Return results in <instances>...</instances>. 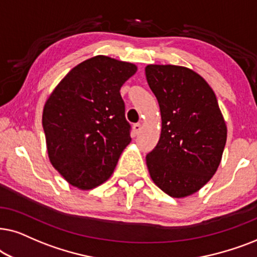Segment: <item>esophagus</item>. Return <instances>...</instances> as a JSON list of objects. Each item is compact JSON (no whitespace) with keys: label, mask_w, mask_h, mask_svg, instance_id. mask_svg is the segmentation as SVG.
Masks as SVG:
<instances>
[{"label":"esophagus","mask_w":257,"mask_h":257,"mask_svg":"<svg viewBox=\"0 0 257 257\" xmlns=\"http://www.w3.org/2000/svg\"><path fill=\"white\" fill-rule=\"evenodd\" d=\"M141 129H142L141 123H135V124L133 125V131H134L135 134H139V133L141 132Z\"/></svg>","instance_id":"1"}]
</instances>
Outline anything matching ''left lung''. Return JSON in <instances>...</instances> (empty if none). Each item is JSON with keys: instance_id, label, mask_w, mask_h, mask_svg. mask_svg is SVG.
Instances as JSON below:
<instances>
[{"instance_id": "left-lung-1", "label": "left lung", "mask_w": 257, "mask_h": 257, "mask_svg": "<svg viewBox=\"0 0 257 257\" xmlns=\"http://www.w3.org/2000/svg\"><path fill=\"white\" fill-rule=\"evenodd\" d=\"M146 77L159 101L162 129L147 155L154 183L175 198L196 193L221 163L227 125L207 81L189 68L148 64Z\"/></svg>"}]
</instances>
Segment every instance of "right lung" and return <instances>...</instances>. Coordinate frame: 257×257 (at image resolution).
<instances>
[{"label":"right lung","mask_w":257,"mask_h":257,"mask_svg":"<svg viewBox=\"0 0 257 257\" xmlns=\"http://www.w3.org/2000/svg\"><path fill=\"white\" fill-rule=\"evenodd\" d=\"M134 63L97 55L73 68L46 101L42 125L50 163L71 186L105 182L132 141L119 89Z\"/></svg>","instance_id":"right-lung-1"}]
</instances>
